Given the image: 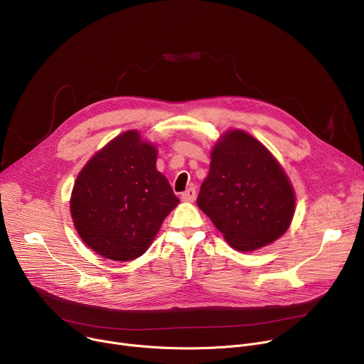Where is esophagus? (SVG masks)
Segmentation results:
<instances>
[{
  "label": "esophagus",
  "mask_w": 364,
  "mask_h": 364,
  "mask_svg": "<svg viewBox=\"0 0 364 364\" xmlns=\"http://www.w3.org/2000/svg\"><path fill=\"white\" fill-rule=\"evenodd\" d=\"M181 199L184 202H193L196 199V188L194 187H190L187 188L183 194H181Z\"/></svg>",
  "instance_id": "1"
}]
</instances>
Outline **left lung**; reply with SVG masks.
<instances>
[{"instance_id":"left-lung-1","label":"left lung","mask_w":364,"mask_h":364,"mask_svg":"<svg viewBox=\"0 0 364 364\" xmlns=\"http://www.w3.org/2000/svg\"><path fill=\"white\" fill-rule=\"evenodd\" d=\"M197 206L238 251L282 237L294 213V191L272 152L244 130H229L212 149Z\"/></svg>"}]
</instances>
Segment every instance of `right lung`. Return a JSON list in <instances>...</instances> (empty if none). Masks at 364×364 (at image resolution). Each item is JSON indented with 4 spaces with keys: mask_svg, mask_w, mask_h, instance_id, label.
<instances>
[{
    "mask_svg": "<svg viewBox=\"0 0 364 364\" xmlns=\"http://www.w3.org/2000/svg\"><path fill=\"white\" fill-rule=\"evenodd\" d=\"M155 164L156 148L142 141L136 130H127L80 171L71 194V216L92 251L130 261L149 248L164 219L180 202Z\"/></svg>",
    "mask_w": 364,
    "mask_h": 364,
    "instance_id": "add662e5",
    "label": "right lung"
}]
</instances>
